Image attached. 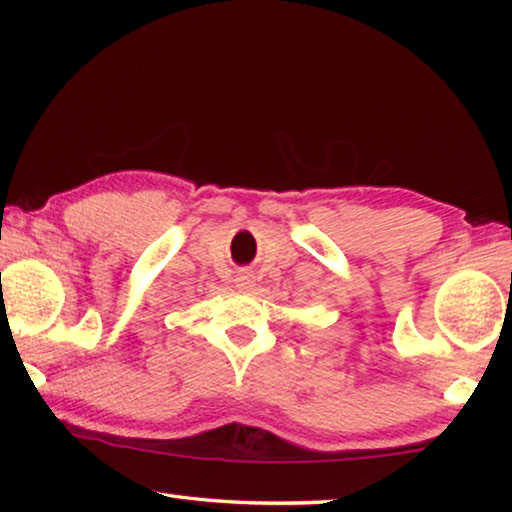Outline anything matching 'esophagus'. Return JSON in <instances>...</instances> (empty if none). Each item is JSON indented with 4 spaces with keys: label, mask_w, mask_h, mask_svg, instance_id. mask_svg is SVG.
<instances>
[{
    "label": "esophagus",
    "mask_w": 512,
    "mask_h": 512,
    "mask_svg": "<svg viewBox=\"0 0 512 512\" xmlns=\"http://www.w3.org/2000/svg\"><path fill=\"white\" fill-rule=\"evenodd\" d=\"M237 287H239V289H244V291L253 289V287H255V280H253V275H248V273L239 275V277H237Z\"/></svg>",
    "instance_id": "34e87169"
}]
</instances>
